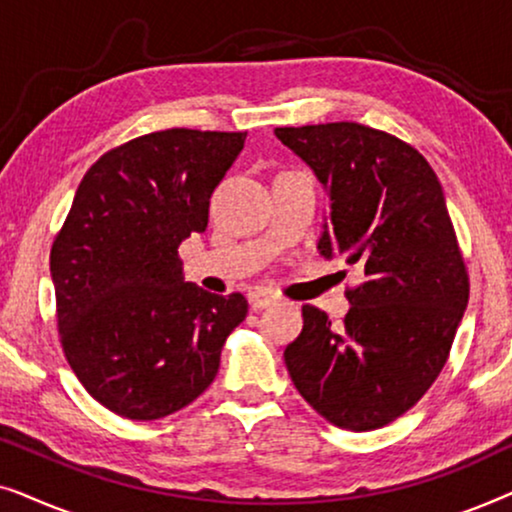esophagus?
<instances>
[{"label": "esophagus", "mask_w": 512, "mask_h": 512, "mask_svg": "<svg viewBox=\"0 0 512 512\" xmlns=\"http://www.w3.org/2000/svg\"><path fill=\"white\" fill-rule=\"evenodd\" d=\"M247 300L251 305V310H263V307H268L275 303V293H270L268 289H251L247 293Z\"/></svg>", "instance_id": "obj_1"}]
</instances>
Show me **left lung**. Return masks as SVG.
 Masks as SVG:
<instances>
[{"instance_id": "left-lung-1", "label": "left lung", "mask_w": 512, "mask_h": 512, "mask_svg": "<svg viewBox=\"0 0 512 512\" xmlns=\"http://www.w3.org/2000/svg\"><path fill=\"white\" fill-rule=\"evenodd\" d=\"M275 135L326 188L319 251L363 272L347 289L340 326L303 305V331L284 349L286 368L331 424L380 429L436 382L468 303L443 188L415 146L368 125L319 123Z\"/></svg>"}]
</instances>
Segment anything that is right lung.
Listing matches in <instances>:
<instances>
[{"label": "right lung", "instance_id": "obj_1", "mask_svg": "<svg viewBox=\"0 0 512 512\" xmlns=\"http://www.w3.org/2000/svg\"><path fill=\"white\" fill-rule=\"evenodd\" d=\"M247 132L170 128L130 139L83 174L51 247L65 359L90 396L149 422L193 403L247 317L242 293L184 282L179 244L202 233L209 198Z\"/></svg>", "mask_w": 512, "mask_h": 512}]
</instances>
